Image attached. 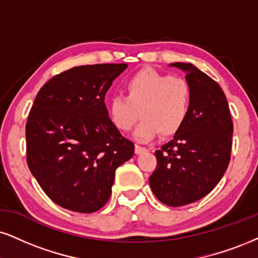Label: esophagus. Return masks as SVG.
I'll return each instance as SVG.
<instances>
[{"mask_svg": "<svg viewBox=\"0 0 258 258\" xmlns=\"http://www.w3.org/2000/svg\"><path fill=\"white\" fill-rule=\"evenodd\" d=\"M145 152H147V148L141 147V146H139V145L135 146V153L136 154H142V153H145Z\"/></svg>", "mask_w": 258, "mask_h": 258, "instance_id": "1", "label": "esophagus"}]
</instances>
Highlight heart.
Masks as SVG:
<instances>
[{
	"label": "heart",
	"mask_w": 258,
	"mask_h": 258,
	"mask_svg": "<svg viewBox=\"0 0 258 258\" xmlns=\"http://www.w3.org/2000/svg\"><path fill=\"white\" fill-rule=\"evenodd\" d=\"M125 97L117 95L107 104V114L114 128L128 132L138 119L134 138L146 142L160 132L173 135L182 128L191 107L189 82L154 69H142L125 82Z\"/></svg>",
	"instance_id": "b5f03b06"
}]
</instances>
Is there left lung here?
<instances>
[{
    "label": "left lung",
    "mask_w": 258,
    "mask_h": 258,
    "mask_svg": "<svg viewBox=\"0 0 258 258\" xmlns=\"http://www.w3.org/2000/svg\"><path fill=\"white\" fill-rule=\"evenodd\" d=\"M170 67L185 73L191 107L173 139L155 152L158 164L149 185L159 201L179 207L201 200L220 182L230 163L233 123L217 82L191 63Z\"/></svg>",
    "instance_id": "1"
}]
</instances>
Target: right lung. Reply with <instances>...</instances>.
I'll return each instance as SVG.
<instances>
[{
    "instance_id": "1",
    "label": "right lung",
    "mask_w": 258,
    "mask_h": 258,
    "mask_svg": "<svg viewBox=\"0 0 258 258\" xmlns=\"http://www.w3.org/2000/svg\"><path fill=\"white\" fill-rule=\"evenodd\" d=\"M126 67H74L47 81L32 105L27 165L44 192L63 208L87 214L103 208L114 171L134 155V144L112 125L104 103Z\"/></svg>"
}]
</instances>
